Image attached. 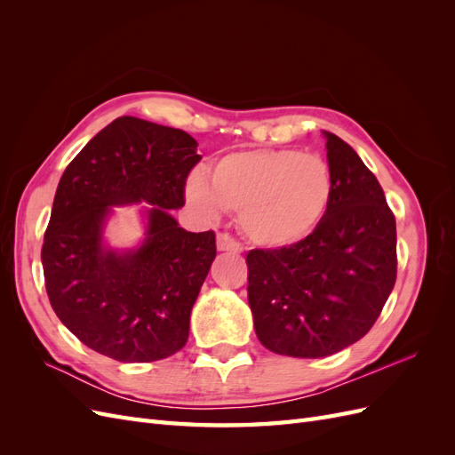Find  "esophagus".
<instances>
[{"instance_id":"1","label":"esophagus","mask_w":455,"mask_h":455,"mask_svg":"<svg viewBox=\"0 0 455 455\" xmlns=\"http://www.w3.org/2000/svg\"><path fill=\"white\" fill-rule=\"evenodd\" d=\"M216 246H218V251H222V252H235V254H239L243 251L241 243H237L231 235H228V233H218Z\"/></svg>"}]
</instances>
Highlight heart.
<instances>
[{
	"label": "heart",
	"mask_w": 455,
	"mask_h": 455,
	"mask_svg": "<svg viewBox=\"0 0 455 455\" xmlns=\"http://www.w3.org/2000/svg\"><path fill=\"white\" fill-rule=\"evenodd\" d=\"M328 163L298 149H246L220 159L211 180L196 172L188 201L206 218L239 212L244 235L266 249H284L319 228L332 201Z\"/></svg>",
	"instance_id": "obj_1"
}]
</instances>
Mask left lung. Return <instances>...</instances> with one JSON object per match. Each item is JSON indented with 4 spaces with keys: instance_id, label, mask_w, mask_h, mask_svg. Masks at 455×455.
Listing matches in <instances>:
<instances>
[{
    "instance_id": "obj_1",
    "label": "left lung",
    "mask_w": 455,
    "mask_h": 455,
    "mask_svg": "<svg viewBox=\"0 0 455 455\" xmlns=\"http://www.w3.org/2000/svg\"><path fill=\"white\" fill-rule=\"evenodd\" d=\"M334 191L311 235L246 254L256 336L273 353L319 359L374 326L396 281V224L378 178L323 131Z\"/></svg>"
}]
</instances>
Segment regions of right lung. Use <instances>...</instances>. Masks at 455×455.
Instances as JSON below:
<instances>
[{
	"label": "right lung",
	"instance_id": "right-lung-1",
	"mask_svg": "<svg viewBox=\"0 0 455 455\" xmlns=\"http://www.w3.org/2000/svg\"><path fill=\"white\" fill-rule=\"evenodd\" d=\"M201 161L186 131L123 116L68 164L41 249L45 288L62 324L119 363H154L180 351L189 315L216 256L214 231L191 233L171 209ZM146 200L147 241L116 253L101 244L108 206Z\"/></svg>",
	"mask_w": 455,
	"mask_h": 455
}]
</instances>
